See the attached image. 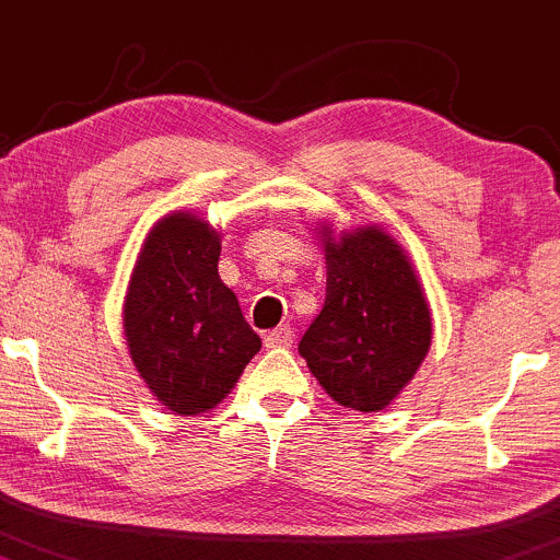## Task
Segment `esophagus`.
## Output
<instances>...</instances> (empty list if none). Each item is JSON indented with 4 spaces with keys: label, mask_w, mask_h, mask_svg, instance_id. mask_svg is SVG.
Segmentation results:
<instances>
[{
    "label": "esophagus",
    "mask_w": 560,
    "mask_h": 560,
    "mask_svg": "<svg viewBox=\"0 0 560 560\" xmlns=\"http://www.w3.org/2000/svg\"><path fill=\"white\" fill-rule=\"evenodd\" d=\"M292 343V327L290 325H281L270 332H265V346L268 349H287Z\"/></svg>",
    "instance_id": "esophagus-1"
}]
</instances>
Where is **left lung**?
<instances>
[{
	"instance_id": "left-lung-1",
	"label": "left lung",
	"mask_w": 560,
	"mask_h": 560,
	"mask_svg": "<svg viewBox=\"0 0 560 560\" xmlns=\"http://www.w3.org/2000/svg\"><path fill=\"white\" fill-rule=\"evenodd\" d=\"M327 298L300 357L346 408L384 410L413 378L432 343L421 281L397 241L378 228L327 238Z\"/></svg>"
}]
</instances>
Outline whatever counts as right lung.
Here are the masks:
<instances>
[{
  "instance_id": "right-lung-1",
  "label": "right lung",
  "mask_w": 560,
  "mask_h": 560,
  "mask_svg": "<svg viewBox=\"0 0 560 560\" xmlns=\"http://www.w3.org/2000/svg\"><path fill=\"white\" fill-rule=\"evenodd\" d=\"M220 249L209 222L168 214L147 235L128 284L122 325L131 359L179 416L222 402L262 346L217 273Z\"/></svg>"
}]
</instances>
